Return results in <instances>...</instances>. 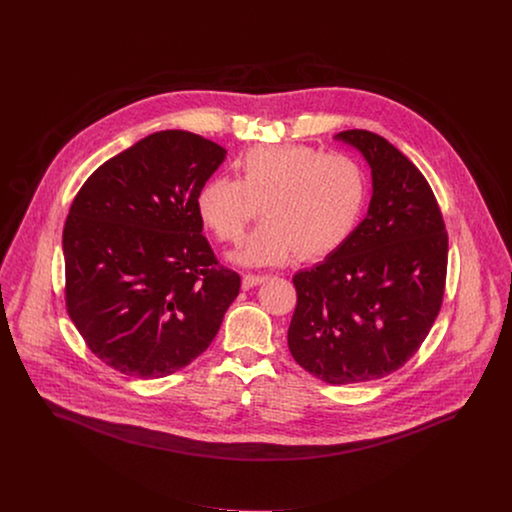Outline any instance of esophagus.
<instances>
[{"label":"esophagus","instance_id":"1","mask_svg":"<svg viewBox=\"0 0 512 512\" xmlns=\"http://www.w3.org/2000/svg\"><path fill=\"white\" fill-rule=\"evenodd\" d=\"M265 280H269V276H267V274H243L241 284H243V288H245V290H249V288H255V286L263 284Z\"/></svg>","mask_w":512,"mask_h":512}]
</instances>
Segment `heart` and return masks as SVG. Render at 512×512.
Segmentation results:
<instances>
[{
	"instance_id": "obj_1",
	"label": "heart",
	"mask_w": 512,
	"mask_h": 512,
	"mask_svg": "<svg viewBox=\"0 0 512 512\" xmlns=\"http://www.w3.org/2000/svg\"><path fill=\"white\" fill-rule=\"evenodd\" d=\"M238 180L212 178L197 195L203 224L238 243L251 220L267 218L234 255L245 265H278L298 253L317 261L340 249L360 224L369 176L348 154L309 145L255 147L234 162Z\"/></svg>"
}]
</instances>
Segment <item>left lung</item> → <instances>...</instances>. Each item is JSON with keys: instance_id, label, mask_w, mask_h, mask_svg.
<instances>
[{"instance_id": "8db88e82", "label": "left lung", "mask_w": 512, "mask_h": 512, "mask_svg": "<svg viewBox=\"0 0 512 512\" xmlns=\"http://www.w3.org/2000/svg\"><path fill=\"white\" fill-rule=\"evenodd\" d=\"M334 139L363 154L373 195L350 240L292 278L288 348L317 379L352 385L387 377L420 350L445 296L449 236L429 183L387 139L365 129Z\"/></svg>"}]
</instances>
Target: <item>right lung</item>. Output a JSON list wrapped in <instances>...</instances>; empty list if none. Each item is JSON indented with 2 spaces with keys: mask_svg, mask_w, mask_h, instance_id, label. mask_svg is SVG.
Wrapping results in <instances>:
<instances>
[{
  "mask_svg": "<svg viewBox=\"0 0 512 512\" xmlns=\"http://www.w3.org/2000/svg\"><path fill=\"white\" fill-rule=\"evenodd\" d=\"M226 151L168 129L104 162L63 228L65 307L98 360L137 379L166 377L211 346L240 274L203 236L197 195Z\"/></svg>",
  "mask_w": 512,
  "mask_h": 512,
  "instance_id": "obj_1",
  "label": "right lung"
}]
</instances>
